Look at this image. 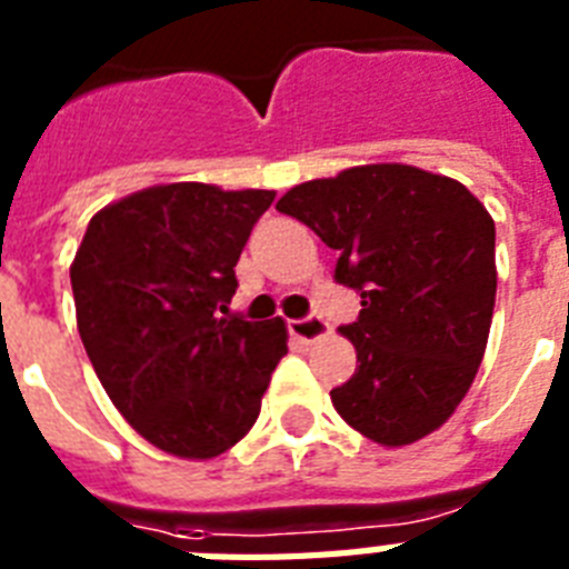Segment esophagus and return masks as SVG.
<instances>
[{"label":"esophagus","mask_w":569,"mask_h":569,"mask_svg":"<svg viewBox=\"0 0 569 569\" xmlns=\"http://www.w3.org/2000/svg\"><path fill=\"white\" fill-rule=\"evenodd\" d=\"M289 333H292L298 342H307V346H312V342H319V339L328 337L330 325L321 319V316H307V319L289 321Z\"/></svg>","instance_id":"1"}]
</instances>
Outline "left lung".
<instances>
[{"label":"left lung","mask_w":569,"mask_h":569,"mask_svg":"<svg viewBox=\"0 0 569 569\" xmlns=\"http://www.w3.org/2000/svg\"><path fill=\"white\" fill-rule=\"evenodd\" d=\"M277 209L339 250L360 292L357 372L330 389L337 413L378 446L437 431L472 387L496 303V223L463 182L378 162L295 186Z\"/></svg>","instance_id":"obj_1"}]
</instances>
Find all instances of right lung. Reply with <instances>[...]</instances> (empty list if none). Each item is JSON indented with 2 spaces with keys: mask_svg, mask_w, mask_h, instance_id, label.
<instances>
[{
  "mask_svg": "<svg viewBox=\"0 0 569 569\" xmlns=\"http://www.w3.org/2000/svg\"><path fill=\"white\" fill-rule=\"evenodd\" d=\"M274 191L162 182L93 214L70 266L76 328L150 446L212 460L253 428L289 351L283 319L230 312L236 262Z\"/></svg>",
  "mask_w": 569,
  "mask_h": 569,
  "instance_id": "obj_1",
  "label": "right lung"
}]
</instances>
